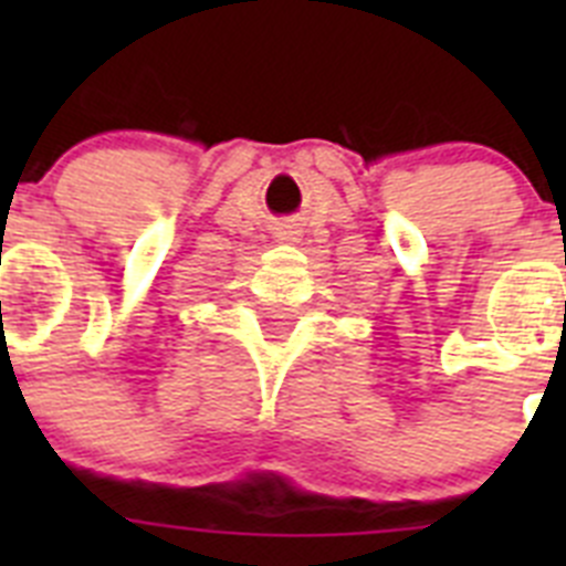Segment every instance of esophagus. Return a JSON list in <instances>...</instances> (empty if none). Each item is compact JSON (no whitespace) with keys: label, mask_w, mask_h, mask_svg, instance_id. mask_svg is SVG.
Instances as JSON below:
<instances>
[{"label":"esophagus","mask_w":566,"mask_h":566,"mask_svg":"<svg viewBox=\"0 0 566 566\" xmlns=\"http://www.w3.org/2000/svg\"><path fill=\"white\" fill-rule=\"evenodd\" d=\"M277 240H300L297 223H280V227H277Z\"/></svg>","instance_id":"esophagus-1"}]
</instances>
